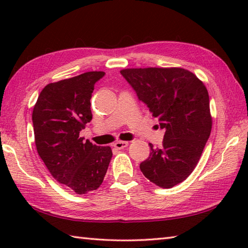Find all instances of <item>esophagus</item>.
Listing matches in <instances>:
<instances>
[{
	"instance_id": "34e87169",
	"label": "esophagus",
	"mask_w": 248,
	"mask_h": 248,
	"mask_svg": "<svg viewBox=\"0 0 248 248\" xmlns=\"http://www.w3.org/2000/svg\"><path fill=\"white\" fill-rule=\"evenodd\" d=\"M129 145V143L128 141H124V140H118V141H116V143L114 144V147L116 149H124V148H125V147H127Z\"/></svg>"
}]
</instances>
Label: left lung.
<instances>
[{"instance_id":"1","label":"left lung","mask_w":248,"mask_h":248,"mask_svg":"<svg viewBox=\"0 0 248 248\" xmlns=\"http://www.w3.org/2000/svg\"><path fill=\"white\" fill-rule=\"evenodd\" d=\"M120 73L165 130L160 148L149 144L151 152L140 163V170L156 186H175L196 167L211 133L207 88L182 68H139Z\"/></svg>"}]
</instances>
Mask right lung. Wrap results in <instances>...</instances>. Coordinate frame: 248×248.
<instances>
[{
	"instance_id": "obj_1",
	"label": "right lung",
	"mask_w": 248,
	"mask_h": 248,
	"mask_svg": "<svg viewBox=\"0 0 248 248\" xmlns=\"http://www.w3.org/2000/svg\"><path fill=\"white\" fill-rule=\"evenodd\" d=\"M103 71H91L56 83L41 91L33 109L37 152L51 175L77 194L97 189L107 173L112 149L80 138L91 123V99Z\"/></svg>"
}]
</instances>
